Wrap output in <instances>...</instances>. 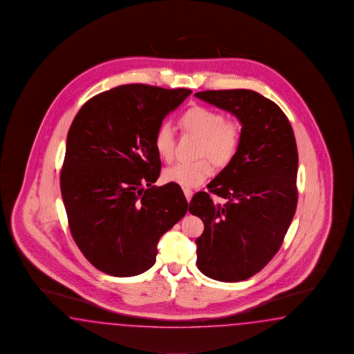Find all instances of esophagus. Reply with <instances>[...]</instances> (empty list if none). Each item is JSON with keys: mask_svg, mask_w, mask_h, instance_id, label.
<instances>
[{"mask_svg": "<svg viewBox=\"0 0 354 354\" xmlns=\"http://www.w3.org/2000/svg\"><path fill=\"white\" fill-rule=\"evenodd\" d=\"M184 196L187 198V201L190 202V199H192V196H193V192H192L190 189H184Z\"/></svg>", "mask_w": 354, "mask_h": 354, "instance_id": "1", "label": "esophagus"}]
</instances>
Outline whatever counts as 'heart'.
Returning a JSON list of instances; mask_svg holds the SVG:
<instances>
[{
	"instance_id": "1",
	"label": "heart",
	"mask_w": 354,
	"mask_h": 354,
	"mask_svg": "<svg viewBox=\"0 0 354 354\" xmlns=\"http://www.w3.org/2000/svg\"><path fill=\"white\" fill-rule=\"evenodd\" d=\"M180 123L185 131L201 138L199 158L208 156L217 165H227L235 158L241 142V126L236 119L223 118L217 110L196 105L181 115ZM153 146L160 158L165 161L171 160L175 137L173 126L169 122L158 127L153 136ZM212 174V162L205 158L169 166L164 171V178L183 188H196L209 179Z\"/></svg>"
}]
</instances>
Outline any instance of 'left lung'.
I'll use <instances>...</instances> for the list:
<instances>
[{
  "label": "left lung",
  "mask_w": 354,
  "mask_h": 354,
  "mask_svg": "<svg viewBox=\"0 0 354 354\" xmlns=\"http://www.w3.org/2000/svg\"><path fill=\"white\" fill-rule=\"evenodd\" d=\"M198 99L241 123L235 158L189 203L205 223L196 267L221 282L257 274L279 250L297 207L299 153L291 123L275 102L252 90H208ZM211 194L223 197L214 205Z\"/></svg>",
  "instance_id": "1"
}]
</instances>
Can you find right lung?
Returning <instances> with one entry per match:
<instances>
[{
    "label": "right lung",
    "instance_id": "right-lung-1",
    "mask_svg": "<svg viewBox=\"0 0 354 354\" xmlns=\"http://www.w3.org/2000/svg\"><path fill=\"white\" fill-rule=\"evenodd\" d=\"M190 94L122 85L91 97L72 122L61 170L63 203L75 243L106 274L132 277L152 267L160 237L188 211L178 184L153 185L161 171L153 136Z\"/></svg>",
    "mask_w": 354,
    "mask_h": 354
}]
</instances>
